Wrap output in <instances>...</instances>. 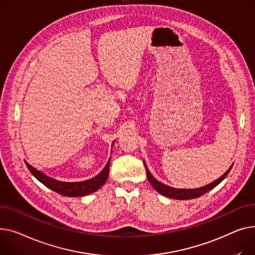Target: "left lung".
Segmentation results:
<instances>
[{"instance_id": "left-lung-1", "label": "left lung", "mask_w": 255, "mask_h": 255, "mask_svg": "<svg viewBox=\"0 0 255 255\" xmlns=\"http://www.w3.org/2000/svg\"><path fill=\"white\" fill-rule=\"evenodd\" d=\"M144 166H145L146 175H147L148 180H149V182L151 183V185L154 187V189L164 197H168V198H171V199H176V200H190V199H196V198H199V197L203 196V194H205L206 192H208L209 190H211L216 185H218L223 180V179L228 176V174L230 173V171L233 167L232 166L220 178H218L217 180L213 181L212 183L208 184L206 186L196 188V189H177V188H173V187L164 185V184L160 183L159 181H157L156 179L150 174V172H149V170L147 169L145 163H144Z\"/></svg>"}]
</instances>
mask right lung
Here are the masks:
<instances>
[{"instance_id": "add662e5", "label": "right lung", "mask_w": 255, "mask_h": 255, "mask_svg": "<svg viewBox=\"0 0 255 255\" xmlns=\"http://www.w3.org/2000/svg\"><path fill=\"white\" fill-rule=\"evenodd\" d=\"M27 169L29 170L38 180L44 184L46 187L50 188L51 190L62 194L66 197H82L86 196L88 193H92L98 190L105 182L107 181L108 175H109V167H110V158L106 166L103 169V171L98 174L96 177L89 179V180L81 181V182H62L57 181L55 179L47 177L42 172L33 168L31 164H28L25 161Z\"/></svg>"}]
</instances>
